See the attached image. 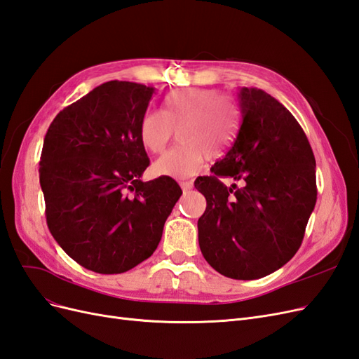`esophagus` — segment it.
I'll use <instances>...</instances> for the list:
<instances>
[{
	"label": "esophagus",
	"mask_w": 359,
	"mask_h": 359,
	"mask_svg": "<svg viewBox=\"0 0 359 359\" xmlns=\"http://www.w3.org/2000/svg\"><path fill=\"white\" fill-rule=\"evenodd\" d=\"M180 186H181V189H182L184 191H189V190L193 189L194 184H193V181H181Z\"/></svg>",
	"instance_id": "esophagus-1"
}]
</instances>
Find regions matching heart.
Listing matches in <instances>:
<instances>
[{
    "instance_id": "heart-1",
    "label": "heart",
    "mask_w": 359,
    "mask_h": 359,
    "mask_svg": "<svg viewBox=\"0 0 359 359\" xmlns=\"http://www.w3.org/2000/svg\"><path fill=\"white\" fill-rule=\"evenodd\" d=\"M163 114L149 109L140 116L137 133L151 154H161L178 133L180 145L153 165L156 177L187 178L196 173L210 149L232 142L238 127V109L229 95L214 90L187 88L172 93L163 102Z\"/></svg>"
}]
</instances>
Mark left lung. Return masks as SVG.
<instances>
[{
    "instance_id": "8db88e82",
    "label": "left lung",
    "mask_w": 359,
    "mask_h": 359,
    "mask_svg": "<svg viewBox=\"0 0 359 359\" xmlns=\"http://www.w3.org/2000/svg\"><path fill=\"white\" fill-rule=\"evenodd\" d=\"M238 102L241 126L232 147L212 175L194 181L206 199L199 247L217 273L256 280L298 252L318 198L316 160L295 116L274 97L244 86ZM220 177L242 187L227 188Z\"/></svg>"
}]
</instances>
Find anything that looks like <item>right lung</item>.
Instances as JSON below:
<instances>
[{
  "label": "right lung",
  "mask_w": 359,
  "mask_h": 359,
  "mask_svg": "<svg viewBox=\"0 0 359 359\" xmlns=\"http://www.w3.org/2000/svg\"><path fill=\"white\" fill-rule=\"evenodd\" d=\"M154 88L111 81L55 116L40 157L48 227L83 268L121 274L144 262L182 194L169 177L144 182L149 165L140 116Z\"/></svg>",
  "instance_id": "1"
}]
</instances>
